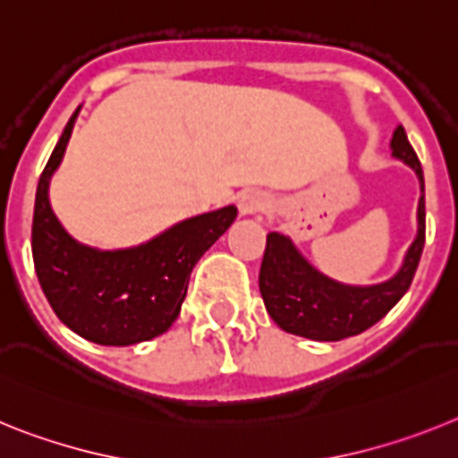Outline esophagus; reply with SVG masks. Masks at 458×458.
<instances>
[{
  "label": "esophagus",
  "mask_w": 458,
  "mask_h": 458,
  "mask_svg": "<svg viewBox=\"0 0 458 458\" xmlns=\"http://www.w3.org/2000/svg\"><path fill=\"white\" fill-rule=\"evenodd\" d=\"M237 205H240V212L244 214V216H251V214L267 212L269 198H267V193H262V191L249 189L242 193L240 200H237Z\"/></svg>",
  "instance_id": "esophagus-1"
}]
</instances>
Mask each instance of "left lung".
Instances as JSON below:
<instances>
[{"mask_svg":"<svg viewBox=\"0 0 458 458\" xmlns=\"http://www.w3.org/2000/svg\"><path fill=\"white\" fill-rule=\"evenodd\" d=\"M389 147L392 157L417 174L421 191L417 202V234L401 267L380 284H344L313 267L288 234L269 233L258 284L265 309L284 332L311 341L348 339L383 320L411 288L424 249V174L403 126H396Z\"/></svg>","mask_w":458,"mask_h":458,"instance_id":"1","label":"left lung"}]
</instances>
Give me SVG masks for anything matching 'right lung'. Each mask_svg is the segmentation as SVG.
Masks as SVG:
<instances>
[{"instance_id": "obj_1", "label": "right lung", "mask_w": 458, "mask_h": 458, "mask_svg": "<svg viewBox=\"0 0 458 458\" xmlns=\"http://www.w3.org/2000/svg\"><path fill=\"white\" fill-rule=\"evenodd\" d=\"M81 110V108H78ZM69 119L37 186L31 253L38 284L71 332L98 345H133L168 332L202 253L233 225L237 207L198 214L129 249H97L66 233L50 207V180L73 133Z\"/></svg>"}]
</instances>
